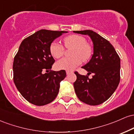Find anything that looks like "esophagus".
<instances>
[{
    "label": "esophagus",
    "mask_w": 134,
    "mask_h": 134,
    "mask_svg": "<svg viewBox=\"0 0 134 134\" xmlns=\"http://www.w3.org/2000/svg\"><path fill=\"white\" fill-rule=\"evenodd\" d=\"M72 72H70V71H66V74H67V75H69L70 74H72Z\"/></svg>",
    "instance_id": "obj_1"
}]
</instances>
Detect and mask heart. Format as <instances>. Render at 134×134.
Here are the masks:
<instances>
[{"label":"heart","mask_w":134,"mask_h":134,"mask_svg":"<svg viewBox=\"0 0 134 134\" xmlns=\"http://www.w3.org/2000/svg\"><path fill=\"white\" fill-rule=\"evenodd\" d=\"M63 41L66 48H73L70 53L72 57L63 58L57 62L55 64L57 69L71 71L79 65L82 60L86 61L90 58L92 48L87 43L84 37L77 35H72L65 37ZM49 49L50 54L55 58L61 57L64 54V47L57 41H53L50 44Z\"/></svg>","instance_id":"b5f03b06"}]
</instances>
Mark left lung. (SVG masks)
Listing matches in <instances>:
<instances>
[{"label":"left lung","instance_id":"left-lung-1","mask_svg":"<svg viewBox=\"0 0 134 134\" xmlns=\"http://www.w3.org/2000/svg\"><path fill=\"white\" fill-rule=\"evenodd\" d=\"M88 35L93 43V54L90 62L82 68L93 73L91 79L75 72L77 79L74 83L80 101L90 105H98L107 101L117 88L120 76V58L114 47L99 34L92 30L74 31Z\"/></svg>","mask_w":134,"mask_h":134}]
</instances>
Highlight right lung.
I'll return each instance as SVG.
<instances>
[{
    "label": "right lung",
    "mask_w": 134,
    "mask_h": 134,
    "mask_svg": "<svg viewBox=\"0 0 134 134\" xmlns=\"http://www.w3.org/2000/svg\"><path fill=\"white\" fill-rule=\"evenodd\" d=\"M67 31L40 30L21 42L13 62L14 82L27 101L43 106L57 96L60 83L66 76L64 70L51 71L54 58L50 45L55 39ZM44 70L49 73L43 74Z\"/></svg>",
    "instance_id": "add662e5"
}]
</instances>
